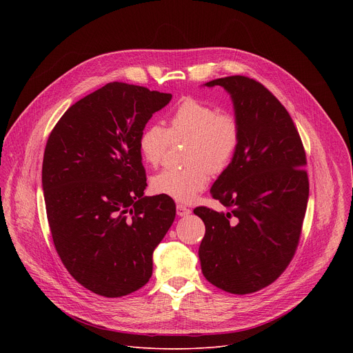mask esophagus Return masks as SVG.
Segmentation results:
<instances>
[{
    "label": "esophagus",
    "instance_id": "obj_1",
    "mask_svg": "<svg viewBox=\"0 0 353 353\" xmlns=\"http://www.w3.org/2000/svg\"><path fill=\"white\" fill-rule=\"evenodd\" d=\"M176 210H177V215H179V216H187V215L191 214V210L187 208V207L183 205V204H177Z\"/></svg>",
    "mask_w": 353,
    "mask_h": 353
}]
</instances>
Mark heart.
<instances>
[{"label": "heart", "instance_id": "obj_1", "mask_svg": "<svg viewBox=\"0 0 353 353\" xmlns=\"http://www.w3.org/2000/svg\"><path fill=\"white\" fill-rule=\"evenodd\" d=\"M172 139H190L185 169H165L152 179V190L180 203H190L205 190L211 172L221 173L232 162L239 145L240 127L236 117L199 99L185 97L170 117L169 131L152 123L138 139L145 163L158 166Z\"/></svg>", "mask_w": 353, "mask_h": 353}]
</instances>
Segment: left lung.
I'll return each mask as SVG.
<instances>
[{"mask_svg": "<svg viewBox=\"0 0 353 353\" xmlns=\"http://www.w3.org/2000/svg\"><path fill=\"white\" fill-rule=\"evenodd\" d=\"M216 85L230 94L240 138L211 188L232 211L194 210L205 223L198 257L208 282L245 294L272 283L294 254L309 199L306 154L289 113L265 86L241 75L205 83Z\"/></svg>", "mask_w": 353, "mask_h": 353, "instance_id": "1", "label": "left lung"}]
</instances>
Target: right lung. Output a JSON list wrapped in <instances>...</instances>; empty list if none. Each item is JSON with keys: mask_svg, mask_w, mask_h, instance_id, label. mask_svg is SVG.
<instances>
[{"mask_svg": "<svg viewBox=\"0 0 353 353\" xmlns=\"http://www.w3.org/2000/svg\"><path fill=\"white\" fill-rule=\"evenodd\" d=\"M170 93L110 82L72 105L48 137L41 169L57 253L86 289L121 297L152 275L176 216L168 195L145 196L138 139Z\"/></svg>", "mask_w": 353, "mask_h": 353, "instance_id": "add662e5", "label": "right lung"}]
</instances>
